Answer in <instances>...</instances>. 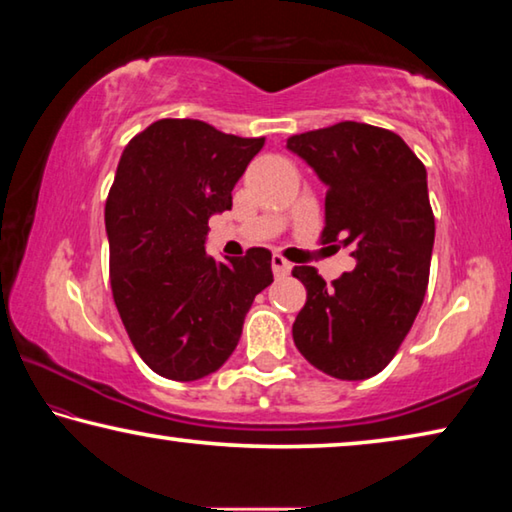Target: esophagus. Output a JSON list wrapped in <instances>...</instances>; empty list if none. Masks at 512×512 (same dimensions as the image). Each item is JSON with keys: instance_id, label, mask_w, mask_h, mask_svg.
I'll list each match as a JSON object with an SVG mask.
<instances>
[{"instance_id": "obj_1", "label": "esophagus", "mask_w": 512, "mask_h": 512, "mask_svg": "<svg viewBox=\"0 0 512 512\" xmlns=\"http://www.w3.org/2000/svg\"><path fill=\"white\" fill-rule=\"evenodd\" d=\"M271 266H273V273L275 278H285V275L291 273V262H287L282 255H273L271 257Z\"/></svg>"}]
</instances>
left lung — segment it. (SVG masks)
<instances>
[{
    "instance_id": "left-lung-1",
    "label": "left lung",
    "mask_w": 512,
    "mask_h": 512,
    "mask_svg": "<svg viewBox=\"0 0 512 512\" xmlns=\"http://www.w3.org/2000/svg\"><path fill=\"white\" fill-rule=\"evenodd\" d=\"M287 148L328 184L321 241L351 246L358 259L330 285L314 266H294L307 289L294 342L332 378H371L424 303L435 241L426 166L399 134L353 120L289 136Z\"/></svg>"
}]
</instances>
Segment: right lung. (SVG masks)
I'll return each mask as SVG.
<instances>
[{
  "label": "right lung",
  "mask_w": 512,
  "mask_h": 512,
  "mask_svg": "<svg viewBox=\"0 0 512 512\" xmlns=\"http://www.w3.org/2000/svg\"><path fill=\"white\" fill-rule=\"evenodd\" d=\"M264 136L241 139L191 118H161L125 145L104 221L113 303L141 360L189 383L230 358L243 319L273 282L271 253L216 262L207 221L232 207V189Z\"/></svg>",
  "instance_id": "1"
}]
</instances>
